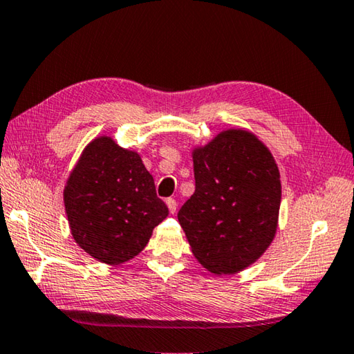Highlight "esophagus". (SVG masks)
<instances>
[{"label":"esophagus","mask_w":354,"mask_h":354,"mask_svg":"<svg viewBox=\"0 0 354 354\" xmlns=\"http://www.w3.org/2000/svg\"><path fill=\"white\" fill-rule=\"evenodd\" d=\"M167 205H169L170 214H175V212H176V207H178V203L175 201V199H173V198H169V199H167Z\"/></svg>","instance_id":"1"}]
</instances>
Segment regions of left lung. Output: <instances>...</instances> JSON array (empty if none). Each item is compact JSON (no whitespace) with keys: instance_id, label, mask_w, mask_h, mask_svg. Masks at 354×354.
I'll return each mask as SVG.
<instances>
[{"instance_id":"1","label":"left lung","mask_w":354,"mask_h":354,"mask_svg":"<svg viewBox=\"0 0 354 354\" xmlns=\"http://www.w3.org/2000/svg\"><path fill=\"white\" fill-rule=\"evenodd\" d=\"M195 194L178 212L192 252L214 274L252 265L274 240L281 184L265 144L246 130H226L194 150Z\"/></svg>"}]
</instances>
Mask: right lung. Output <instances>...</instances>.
<instances>
[{
	"label": "right lung",
	"mask_w": 354,
	"mask_h": 354,
	"mask_svg": "<svg viewBox=\"0 0 354 354\" xmlns=\"http://www.w3.org/2000/svg\"><path fill=\"white\" fill-rule=\"evenodd\" d=\"M63 199L75 243L106 265L136 257L169 215L140 156L108 136L86 145Z\"/></svg>",
	"instance_id": "right-lung-1"
}]
</instances>
